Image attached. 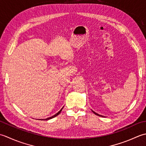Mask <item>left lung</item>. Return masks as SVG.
<instances>
[{"label":"left lung","instance_id":"obj_1","mask_svg":"<svg viewBox=\"0 0 146 146\" xmlns=\"http://www.w3.org/2000/svg\"><path fill=\"white\" fill-rule=\"evenodd\" d=\"M92 111H93L94 113L95 114V115H98V116H100V117H103V116H102V115H99V114H98V113H95L94 111H93V110H92Z\"/></svg>","mask_w":146,"mask_h":146}]
</instances>
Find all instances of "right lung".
<instances>
[{
    "label": "right lung",
    "instance_id": "add662e5",
    "mask_svg": "<svg viewBox=\"0 0 146 146\" xmlns=\"http://www.w3.org/2000/svg\"><path fill=\"white\" fill-rule=\"evenodd\" d=\"M63 108H64V107H63ZM63 108H62L59 111L58 113H56L55 115H54L53 116H52V117H49V118H46V119H42V120H41H41H50V119H52V118H53L55 117L56 116H57L58 115L60 114V112H61V111L62 110V109H63Z\"/></svg>",
    "mask_w": 146,
    "mask_h": 146
}]
</instances>
